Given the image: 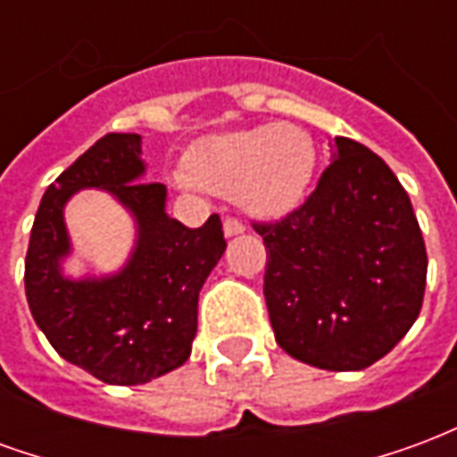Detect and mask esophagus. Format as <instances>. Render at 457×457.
Instances as JSON below:
<instances>
[{
	"mask_svg": "<svg viewBox=\"0 0 457 457\" xmlns=\"http://www.w3.org/2000/svg\"><path fill=\"white\" fill-rule=\"evenodd\" d=\"M222 229H225V237H235V235H242V232H245V222L237 218H225Z\"/></svg>",
	"mask_w": 457,
	"mask_h": 457,
	"instance_id": "34e87169",
	"label": "esophagus"
}]
</instances>
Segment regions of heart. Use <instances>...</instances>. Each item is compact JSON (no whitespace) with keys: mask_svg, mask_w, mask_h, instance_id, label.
<instances>
[{"mask_svg":"<svg viewBox=\"0 0 457 457\" xmlns=\"http://www.w3.org/2000/svg\"><path fill=\"white\" fill-rule=\"evenodd\" d=\"M316 170V144L298 124H264L198 144L188 156L183 188L210 190L262 218H278L306 195Z\"/></svg>","mask_w":457,"mask_h":457,"instance_id":"obj_1","label":"heart"}]
</instances>
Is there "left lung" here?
I'll list each match as a JSON object with an SVG mask.
<instances>
[{
    "instance_id": "1",
    "label": "left lung",
    "mask_w": 457,
    "mask_h": 457,
    "mask_svg": "<svg viewBox=\"0 0 457 457\" xmlns=\"http://www.w3.org/2000/svg\"><path fill=\"white\" fill-rule=\"evenodd\" d=\"M252 228L267 247L274 336L301 362L364 370L419 318L428 267L421 228L399 179L360 141L337 137L316 190Z\"/></svg>"
}]
</instances>
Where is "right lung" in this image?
Instances as JSON below:
<instances>
[{
  "instance_id": "right-lung-1",
  "label": "right lung",
  "mask_w": 457,
  "mask_h": 457,
  "mask_svg": "<svg viewBox=\"0 0 457 457\" xmlns=\"http://www.w3.org/2000/svg\"><path fill=\"white\" fill-rule=\"evenodd\" d=\"M139 134H104L41 198L26 252V301L36 326L68 362L107 384H144L188 360L198 294L228 247L220 215L190 229L166 215V186L141 180ZM107 187L132 210L137 249L117 278L73 282L60 274L70 251L64 200Z\"/></svg>"
}]
</instances>
